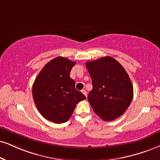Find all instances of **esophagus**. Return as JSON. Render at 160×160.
<instances>
[{"label":"esophagus","mask_w":160,"mask_h":160,"mask_svg":"<svg viewBox=\"0 0 160 160\" xmlns=\"http://www.w3.org/2000/svg\"><path fill=\"white\" fill-rule=\"evenodd\" d=\"M82 93H83V94H84V96H86V97H87V91H86V90H84V89H83V90H82Z\"/></svg>","instance_id":"esophagus-1"}]
</instances>
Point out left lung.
<instances>
[{
	"mask_svg": "<svg viewBox=\"0 0 160 160\" xmlns=\"http://www.w3.org/2000/svg\"><path fill=\"white\" fill-rule=\"evenodd\" d=\"M86 68L92 84L88 98L94 112L104 121L119 118L129 107L133 96L126 70L110 56L86 62Z\"/></svg>",
	"mask_w": 160,
	"mask_h": 160,
	"instance_id": "1",
	"label": "left lung"
}]
</instances>
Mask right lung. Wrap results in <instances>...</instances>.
Returning a JSON list of instances; mask_svg holds the SVG:
<instances>
[{
  "mask_svg": "<svg viewBox=\"0 0 160 160\" xmlns=\"http://www.w3.org/2000/svg\"><path fill=\"white\" fill-rule=\"evenodd\" d=\"M76 62L59 56L49 62L35 78L32 96L38 111L45 119L60 124L68 121L77 103L85 96L75 88L70 78Z\"/></svg>",
  "mask_w": 160,
  "mask_h": 160,
  "instance_id": "obj_1",
  "label": "right lung"
}]
</instances>
